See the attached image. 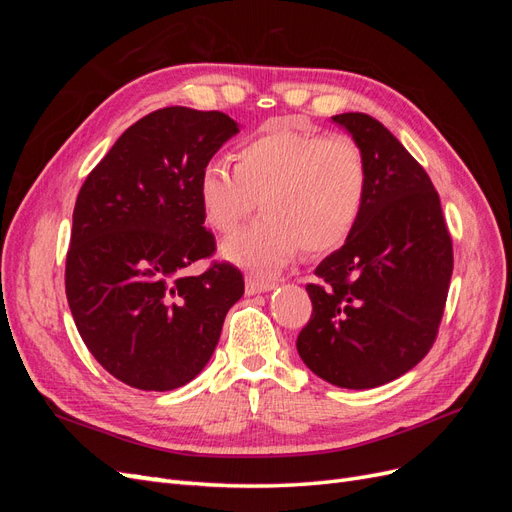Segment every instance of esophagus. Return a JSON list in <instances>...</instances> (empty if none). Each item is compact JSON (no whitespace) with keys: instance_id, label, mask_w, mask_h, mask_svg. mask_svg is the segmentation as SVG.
<instances>
[{"instance_id":"34e87169","label":"esophagus","mask_w":512,"mask_h":512,"mask_svg":"<svg viewBox=\"0 0 512 512\" xmlns=\"http://www.w3.org/2000/svg\"><path fill=\"white\" fill-rule=\"evenodd\" d=\"M273 288H275V282H271V280H258V277H247L245 280V294L269 292Z\"/></svg>"}]
</instances>
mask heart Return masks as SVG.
I'll return each instance as SVG.
<instances>
[{
	"label": "heart",
	"instance_id": "obj_1",
	"mask_svg": "<svg viewBox=\"0 0 512 512\" xmlns=\"http://www.w3.org/2000/svg\"><path fill=\"white\" fill-rule=\"evenodd\" d=\"M369 190L361 147L346 136L277 126L235 151V168L207 162L196 177V198L209 228L235 232L250 215L265 218L222 245V258L271 273L303 250L331 252L359 224Z\"/></svg>",
	"mask_w": 512,
	"mask_h": 512
}]
</instances>
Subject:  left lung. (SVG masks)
Segmentation results:
<instances>
[{
  "mask_svg": "<svg viewBox=\"0 0 512 512\" xmlns=\"http://www.w3.org/2000/svg\"><path fill=\"white\" fill-rule=\"evenodd\" d=\"M361 147L369 190L348 241L307 284L312 318L297 337L303 363L342 389H376L410 371L438 335L453 243L425 168L365 113L331 117Z\"/></svg>",
  "mask_w": 512,
  "mask_h": 512,
  "instance_id": "1",
  "label": "left lung"
}]
</instances>
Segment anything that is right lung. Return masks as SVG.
I'll return each mask as SVG.
<instances>
[{
    "label": "right lung",
    "mask_w": 512,
    "mask_h": 512,
    "mask_svg": "<svg viewBox=\"0 0 512 512\" xmlns=\"http://www.w3.org/2000/svg\"><path fill=\"white\" fill-rule=\"evenodd\" d=\"M237 132L220 111L160 108L117 138L76 196L70 312L96 361L134 389L194 380L243 297V275L228 262L188 273L215 252L196 177Z\"/></svg>",
    "instance_id": "obj_1"
}]
</instances>
